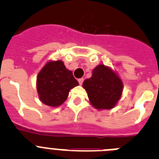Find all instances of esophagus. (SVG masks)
I'll return each mask as SVG.
<instances>
[{"instance_id":"34e87169","label":"esophagus","mask_w":159,"mask_h":159,"mask_svg":"<svg viewBox=\"0 0 159 159\" xmlns=\"http://www.w3.org/2000/svg\"><path fill=\"white\" fill-rule=\"evenodd\" d=\"M78 81H79V84H80V85H82L83 82H84V79H83V78L79 79V80H78Z\"/></svg>"}]
</instances>
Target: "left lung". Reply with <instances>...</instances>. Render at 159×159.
Wrapping results in <instances>:
<instances>
[{"label":"left lung","instance_id":"1","mask_svg":"<svg viewBox=\"0 0 159 159\" xmlns=\"http://www.w3.org/2000/svg\"><path fill=\"white\" fill-rule=\"evenodd\" d=\"M83 88L94 107L108 110L116 106L121 98L123 84L111 67L99 64L93 69L92 77L84 81Z\"/></svg>","mask_w":159,"mask_h":159}]
</instances>
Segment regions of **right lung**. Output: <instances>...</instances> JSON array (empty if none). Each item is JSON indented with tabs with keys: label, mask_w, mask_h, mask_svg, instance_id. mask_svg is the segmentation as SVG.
<instances>
[{
	"label": "right lung",
	"mask_w": 159,
	"mask_h": 159,
	"mask_svg": "<svg viewBox=\"0 0 159 159\" xmlns=\"http://www.w3.org/2000/svg\"><path fill=\"white\" fill-rule=\"evenodd\" d=\"M72 71L62 60L48 61L38 73L36 89L39 99L49 107H59L67 99L70 90L78 86Z\"/></svg>",
	"instance_id": "add662e5"
}]
</instances>
